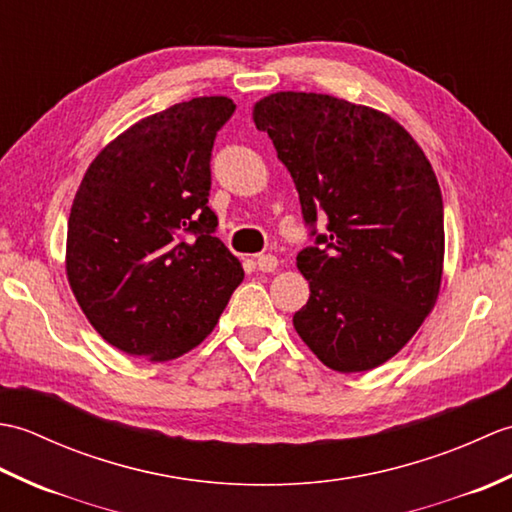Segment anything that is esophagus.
I'll use <instances>...</instances> for the list:
<instances>
[{
	"instance_id": "34e87169",
	"label": "esophagus",
	"mask_w": 512,
	"mask_h": 512,
	"mask_svg": "<svg viewBox=\"0 0 512 512\" xmlns=\"http://www.w3.org/2000/svg\"><path fill=\"white\" fill-rule=\"evenodd\" d=\"M277 266H279V262L275 255H259L257 257V268L262 270V273H275Z\"/></svg>"
}]
</instances>
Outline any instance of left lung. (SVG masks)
<instances>
[{"label":"left lung","mask_w":512,"mask_h":512,"mask_svg":"<svg viewBox=\"0 0 512 512\" xmlns=\"http://www.w3.org/2000/svg\"><path fill=\"white\" fill-rule=\"evenodd\" d=\"M253 121L290 171L303 220L328 222L319 246L297 255L310 299L292 325L334 372L387 363L442 284L444 211L431 162L394 118L330 94H268Z\"/></svg>","instance_id":"8db88e82"}]
</instances>
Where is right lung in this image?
<instances>
[{
    "instance_id": "obj_1",
    "label": "right lung",
    "mask_w": 512,
    "mask_h": 512,
    "mask_svg": "<svg viewBox=\"0 0 512 512\" xmlns=\"http://www.w3.org/2000/svg\"><path fill=\"white\" fill-rule=\"evenodd\" d=\"M235 103L198 96L140 118L90 162L76 189L65 275L103 339L165 363L220 321L244 268L213 237L211 149Z\"/></svg>"
}]
</instances>
